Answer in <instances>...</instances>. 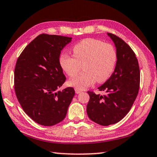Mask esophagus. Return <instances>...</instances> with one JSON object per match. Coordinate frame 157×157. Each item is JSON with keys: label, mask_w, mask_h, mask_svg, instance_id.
<instances>
[{"label": "esophagus", "mask_w": 157, "mask_h": 157, "mask_svg": "<svg viewBox=\"0 0 157 157\" xmlns=\"http://www.w3.org/2000/svg\"><path fill=\"white\" fill-rule=\"evenodd\" d=\"M75 93H76V94H79V93H80V92L82 91L81 90V89H78V88L75 89Z\"/></svg>", "instance_id": "34e87169"}]
</instances>
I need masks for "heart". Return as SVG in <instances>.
<instances>
[{
    "label": "heart",
    "instance_id": "1",
    "mask_svg": "<svg viewBox=\"0 0 157 157\" xmlns=\"http://www.w3.org/2000/svg\"><path fill=\"white\" fill-rule=\"evenodd\" d=\"M73 56L61 54L59 58L61 67L68 75L73 77L84 63V72L68 81L70 86L83 89L96 80L104 82L111 76L115 67L117 53L110 44L94 38L84 39L73 47Z\"/></svg>",
    "mask_w": 157,
    "mask_h": 157
}]
</instances>
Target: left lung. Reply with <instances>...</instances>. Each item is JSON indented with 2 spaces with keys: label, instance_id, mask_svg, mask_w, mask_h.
<instances>
[{
  "label": "left lung",
  "instance_id": "8db88e82",
  "mask_svg": "<svg viewBox=\"0 0 157 157\" xmlns=\"http://www.w3.org/2000/svg\"><path fill=\"white\" fill-rule=\"evenodd\" d=\"M116 47L117 61L114 73L98 88L105 94L88 91L86 113L89 119L102 126L119 122L131 110L140 86V68L136 54L122 39L108 33Z\"/></svg>",
  "mask_w": 157,
  "mask_h": 157
}]
</instances>
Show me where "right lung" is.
<instances>
[{"label": "right lung", "mask_w": 157, "mask_h": 157, "mask_svg": "<svg viewBox=\"0 0 157 157\" xmlns=\"http://www.w3.org/2000/svg\"><path fill=\"white\" fill-rule=\"evenodd\" d=\"M71 39L40 34L25 47L17 61V98L27 115L40 125L50 126L63 121L75 95L73 87L57 91L66 79L59 56Z\"/></svg>", "instance_id": "right-lung-1"}]
</instances>
